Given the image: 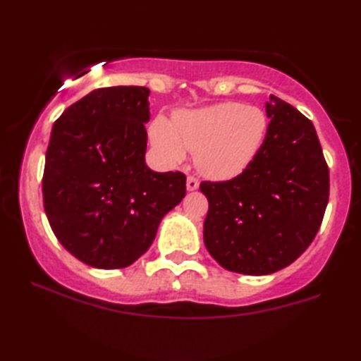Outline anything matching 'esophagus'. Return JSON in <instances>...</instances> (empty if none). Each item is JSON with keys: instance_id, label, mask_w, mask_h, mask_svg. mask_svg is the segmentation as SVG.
<instances>
[{"instance_id": "34e87169", "label": "esophagus", "mask_w": 361, "mask_h": 361, "mask_svg": "<svg viewBox=\"0 0 361 361\" xmlns=\"http://www.w3.org/2000/svg\"><path fill=\"white\" fill-rule=\"evenodd\" d=\"M186 188H188V191H195V189L199 188V180L195 178V176H188Z\"/></svg>"}]
</instances>
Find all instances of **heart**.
<instances>
[{
  "label": "heart",
  "instance_id": "b5f03b06",
  "mask_svg": "<svg viewBox=\"0 0 361 361\" xmlns=\"http://www.w3.org/2000/svg\"><path fill=\"white\" fill-rule=\"evenodd\" d=\"M259 108L237 103L176 114L173 127L164 118L152 122L151 140L169 164H178L186 150L195 151L199 170L213 178H232L247 169L266 133Z\"/></svg>",
  "mask_w": 361,
  "mask_h": 361
}]
</instances>
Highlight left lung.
I'll use <instances>...</instances> for the list:
<instances>
[{
  "mask_svg": "<svg viewBox=\"0 0 361 361\" xmlns=\"http://www.w3.org/2000/svg\"><path fill=\"white\" fill-rule=\"evenodd\" d=\"M264 142L240 175L202 181L204 242L218 264L245 276L290 266L312 243L329 197V170L315 127L276 95Z\"/></svg>",
  "mask_w": 361,
  "mask_h": 361,
  "instance_id": "1",
  "label": "left lung"
}]
</instances>
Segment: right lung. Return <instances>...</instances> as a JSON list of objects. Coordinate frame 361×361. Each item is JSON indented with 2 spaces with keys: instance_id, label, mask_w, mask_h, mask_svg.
<instances>
[{
  "instance_id": "obj_1",
  "label": "right lung",
  "mask_w": 361,
  "mask_h": 361,
  "mask_svg": "<svg viewBox=\"0 0 361 361\" xmlns=\"http://www.w3.org/2000/svg\"><path fill=\"white\" fill-rule=\"evenodd\" d=\"M149 89L102 87L54 122L42 175L46 216L85 264L122 269L148 252L159 223L186 194V175L146 166Z\"/></svg>"
}]
</instances>
